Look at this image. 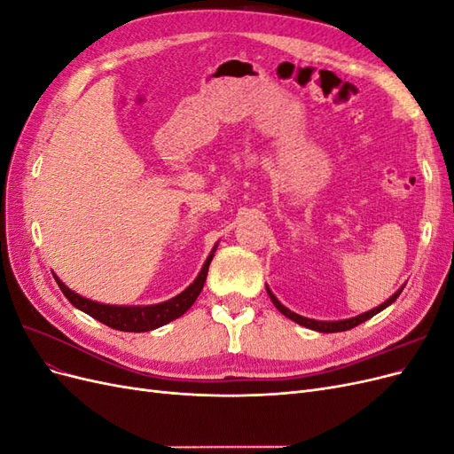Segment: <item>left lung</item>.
I'll use <instances>...</instances> for the list:
<instances>
[{
    "label": "left lung",
    "instance_id": "obj_1",
    "mask_svg": "<svg viewBox=\"0 0 454 454\" xmlns=\"http://www.w3.org/2000/svg\"><path fill=\"white\" fill-rule=\"evenodd\" d=\"M402 290H403V286L400 287V290H397L390 299H387L384 301L382 305H379L377 309H373V310H367V312H364V314H360V316H354V318H348V320H337V322H322V320H312V318H305V316H299V314H295V312H292L290 309H286L280 301L272 295V292L269 290L267 287V294H269V297H270V301H272V305L277 307L286 318H290V320H294L295 324H299V325H305V327H309V329H314V332H322V333H335V332H347V329H352V327H356L358 324H362V322H365V320H369V318H373L375 314H379L380 310H384L387 309L388 305H392L394 301L400 297V294H402Z\"/></svg>",
    "mask_w": 454,
    "mask_h": 454
}]
</instances>
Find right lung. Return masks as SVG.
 Returning <instances> with one entry per match:
<instances>
[{
	"mask_svg": "<svg viewBox=\"0 0 454 454\" xmlns=\"http://www.w3.org/2000/svg\"><path fill=\"white\" fill-rule=\"evenodd\" d=\"M215 246L208 259L204 261V265L199 272V277L195 282L182 294H177L176 297L164 301V303L157 305H145V307H117V305H102L96 303V301H90L87 297H81L79 294L72 292L64 282L59 280V277H54L57 284L60 286L62 294L70 299V303L77 307L79 310H83L85 314L92 316L94 320H98L109 327L119 329V332H132V333H142V332H151V329H157L164 324H168L176 318H180L182 314H185L191 305L195 303L199 294L202 292V286L206 282V274H208L210 261L214 257Z\"/></svg>",
	"mask_w": 454,
	"mask_h": 454,
	"instance_id": "obj_1",
	"label": "right lung"
}]
</instances>
